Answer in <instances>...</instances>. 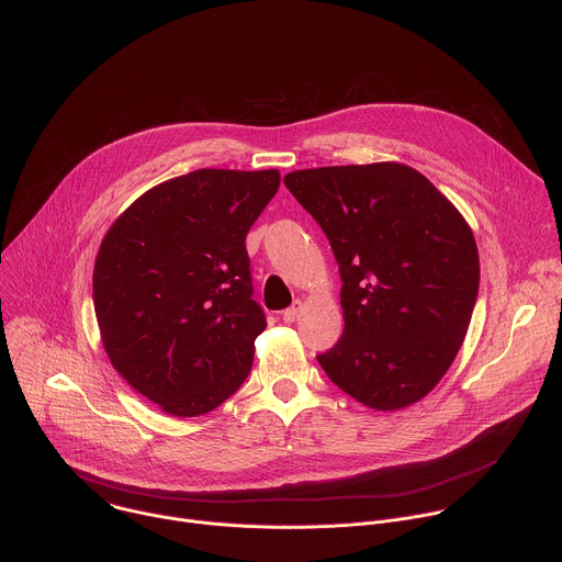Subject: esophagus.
I'll list each match as a JSON object with an SVG mask.
<instances>
[{
  "label": "esophagus",
  "instance_id": "1",
  "mask_svg": "<svg viewBox=\"0 0 562 562\" xmlns=\"http://www.w3.org/2000/svg\"><path fill=\"white\" fill-rule=\"evenodd\" d=\"M300 313H302V302H293L289 308L282 311V319H284V323H295Z\"/></svg>",
  "mask_w": 562,
  "mask_h": 562
}]
</instances>
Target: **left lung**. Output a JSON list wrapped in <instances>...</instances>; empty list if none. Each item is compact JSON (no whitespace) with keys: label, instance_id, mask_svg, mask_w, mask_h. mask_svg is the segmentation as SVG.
<instances>
[{"label":"left lung","instance_id":"obj_1","mask_svg":"<svg viewBox=\"0 0 562 562\" xmlns=\"http://www.w3.org/2000/svg\"><path fill=\"white\" fill-rule=\"evenodd\" d=\"M284 184L325 231L342 278L345 331L317 362L364 407L418 403L458 356L477 297L469 224L397 162L304 169Z\"/></svg>","mask_w":562,"mask_h":562}]
</instances>
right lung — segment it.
Returning <instances> with one entry per match:
<instances>
[{"instance_id": "right-lung-1", "label": "right lung", "mask_w": 562, "mask_h": 562, "mask_svg": "<svg viewBox=\"0 0 562 562\" xmlns=\"http://www.w3.org/2000/svg\"><path fill=\"white\" fill-rule=\"evenodd\" d=\"M278 187L276 169H200L139 195L102 239V345L117 373L171 416L213 412L251 371L267 317L245 239Z\"/></svg>"}]
</instances>
